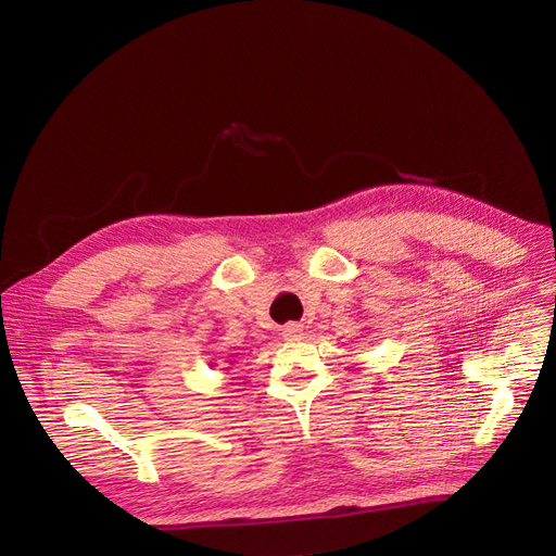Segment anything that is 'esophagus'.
Returning a JSON list of instances; mask_svg holds the SVG:
<instances>
[{
	"label": "esophagus",
	"instance_id": "1",
	"mask_svg": "<svg viewBox=\"0 0 556 556\" xmlns=\"http://www.w3.org/2000/svg\"><path fill=\"white\" fill-rule=\"evenodd\" d=\"M281 333H283V338L286 340H300L302 338V327L300 325H286L283 329H281Z\"/></svg>",
	"mask_w": 556,
	"mask_h": 556
}]
</instances>
